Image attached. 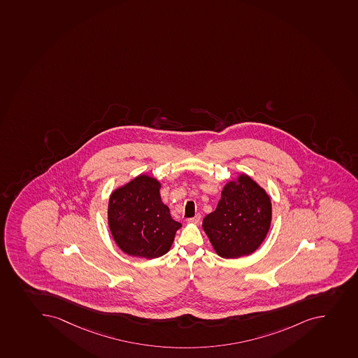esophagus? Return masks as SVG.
Instances as JSON below:
<instances>
[{
	"mask_svg": "<svg viewBox=\"0 0 358 358\" xmlns=\"http://www.w3.org/2000/svg\"><path fill=\"white\" fill-rule=\"evenodd\" d=\"M201 221L200 215H196V216H194V217L188 218V223L191 224H199Z\"/></svg>",
	"mask_w": 358,
	"mask_h": 358,
	"instance_id": "1",
	"label": "esophagus"
}]
</instances>
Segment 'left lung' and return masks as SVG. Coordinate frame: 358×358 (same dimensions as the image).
<instances>
[{"label": "left lung", "instance_id": "left-lung-1", "mask_svg": "<svg viewBox=\"0 0 358 358\" xmlns=\"http://www.w3.org/2000/svg\"><path fill=\"white\" fill-rule=\"evenodd\" d=\"M271 201L248 174L227 181L213 213L202 227L215 252L224 259L246 257L260 248L271 224Z\"/></svg>", "mask_w": 358, "mask_h": 358}]
</instances>
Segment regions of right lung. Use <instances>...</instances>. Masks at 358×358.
<instances>
[{
	"label": "right lung",
	"mask_w": 358,
	"mask_h": 358,
	"mask_svg": "<svg viewBox=\"0 0 358 358\" xmlns=\"http://www.w3.org/2000/svg\"><path fill=\"white\" fill-rule=\"evenodd\" d=\"M161 186L156 178L140 174L110 194L107 222L124 253L152 260L170 251L182 225L174 221L162 201Z\"/></svg>",
	"instance_id": "add662e5"
}]
</instances>
